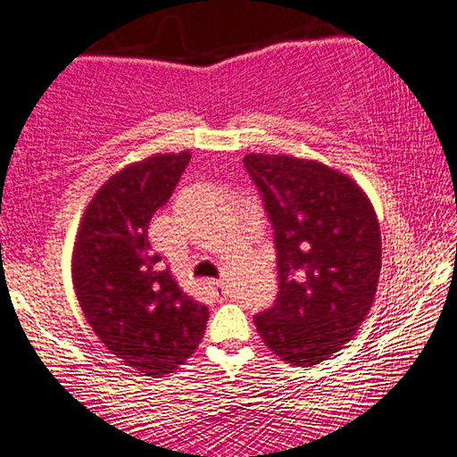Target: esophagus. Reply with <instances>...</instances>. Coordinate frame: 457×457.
<instances>
[{"instance_id":"esophagus-1","label":"esophagus","mask_w":457,"mask_h":457,"mask_svg":"<svg viewBox=\"0 0 457 457\" xmlns=\"http://www.w3.org/2000/svg\"><path fill=\"white\" fill-rule=\"evenodd\" d=\"M211 286H213V294L217 300H226V281L223 279H213L211 281Z\"/></svg>"}]
</instances>
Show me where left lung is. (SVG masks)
Returning <instances> with one entry per match:
<instances>
[{"label":"left lung","mask_w":457,"mask_h":457,"mask_svg":"<svg viewBox=\"0 0 457 457\" xmlns=\"http://www.w3.org/2000/svg\"><path fill=\"white\" fill-rule=\"evenodd\" d=\"M244 165L278 248V300L256 314V331L284 362L319 364L356 336L375 302L377 213L354 178L314 159L250 153Z\"/></svg>","instance_id":"left-lung-1"}]
</instances>
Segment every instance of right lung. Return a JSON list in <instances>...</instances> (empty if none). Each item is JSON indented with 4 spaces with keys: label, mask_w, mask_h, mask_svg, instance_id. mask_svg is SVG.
I'll return each instance as SVG.
<instances>
[{
    "label": "right lung",
    "mask_w": 457,
    "mask_h": 457,
    "mask_svg": "<svg viewBox=\"0 0 457 457\" xmlns=\"http://www.w3.org/2000/svg\"><path fill=\"white\" fill-rule=\"evenodd\" d=\"M190 151L155 153L113 173L82 215L72 284L82 312L112 354L146 377H165L195 354L207 306L186 294L149 242Z\"/></svg>",
    "instance_id": "obj_1"
}]
</instances>
